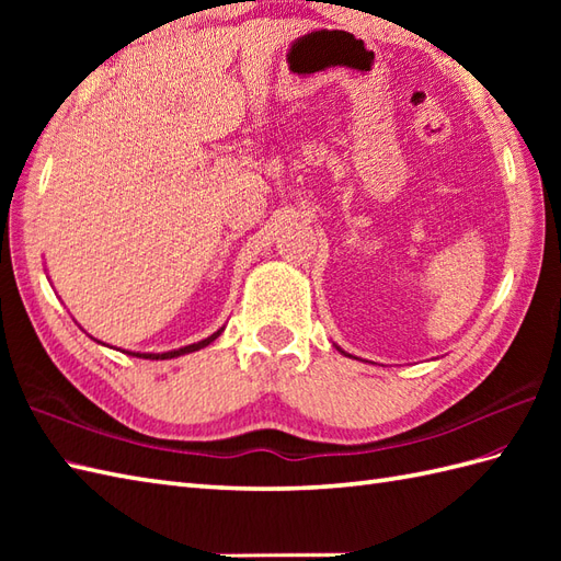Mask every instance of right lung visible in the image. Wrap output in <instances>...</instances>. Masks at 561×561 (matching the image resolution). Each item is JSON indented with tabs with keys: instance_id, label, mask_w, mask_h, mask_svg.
<instances>
[{
	"instance_id": "right-lung-1",
	"label": "right lung",
	"mask_w": 561,
	"mask_h": 561,
	"mask_svg": "<svg viewBox=\"0 0 561 561\" xmlns=\"http://www.w3.org/2000/svg\"><path fill=\"white\" fill-rule=\"evenodd\" d=\"M224 332V328L221 330H217L214 332V335H209L207 340H202V342H195V344H187V347H181V350H173V352H163V354H139V352H129L133 356H139V359H173V356H181V354H190V352H197V350H202V347H207L209 342H214L217 340L219 335Z\"/></svg>"
}]
</instances>
